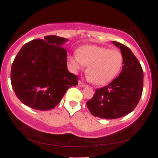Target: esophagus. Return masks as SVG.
<instances>
[{"label":"esophagus","instance_id":"34e87169","mask_svg":"<svg viewBox=\"0 0 158 158\" xmlns=\"http://www.w3.org/2000/svg\"><path fill=\"white\" fill-rule=\"evenodd\" d=\"M78 85H79V87H81V88H84V87L86 86V85H85V83H83L81 81H79V83H78Z\"/></svg>","mask_w":158,"mask_h":158}]
</instances>
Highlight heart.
Instances as JSON below:
<instances>
[{"instance_id":"1","label":"heart","mask_w":158,"mask_h":158,"mask_svg":"<svg viewBox=\"0 0 158 158\" xmlns=\"http://www.w3.org/2000/svg\"><path fill=\"white\" fill-rule=\"evenodd\" d=\"M75 71L88 67V79L94 84L103 85L114 80L120 72L123 65V56L118 50L99 46H83L77 53L69 58Z\"/></svg>"}]
</instances>
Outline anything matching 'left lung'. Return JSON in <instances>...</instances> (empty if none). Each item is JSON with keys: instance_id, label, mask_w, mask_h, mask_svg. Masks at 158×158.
I'll return each mask as SVG.
<instances>
[{"instance_id": "left-lung-1", "label": "left lung", "mask_w": 158, "mask_h": 158, "mask_svg": "<svg viewBox=\"0 0 158 158\" xmlns=\"http://www.w3.org/2000/svg\"><path fill=\"white\" fill-rule=\"evenodd\" d=\"M112 43L123 56L122 71L109 85L96 90L93 98L87 102L92 115L108 119L131 113L138 104L143 88V71L139 61L124 44Z\"/></svg>"}]
</instances>
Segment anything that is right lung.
Returning <instances> with one entry per match:
<instances>
[{"mask_svg": "<svg viewBox=\"0 0 158 158\" xmlns=\"http://www.w3.org/2000/svg\"><path fill=\"white\" fill-rule=\"evenodd\" d=\"M68 40L45 36L27 43L15 58L11 83L15 95L27 106L39 110L52 109L78 77L67 68L68 54L63 45Z\"/></svg>", "mask_w": 158, "mask_h": 158, "instance_id": "add662e5", "label": "right lung"}]
</instances>
